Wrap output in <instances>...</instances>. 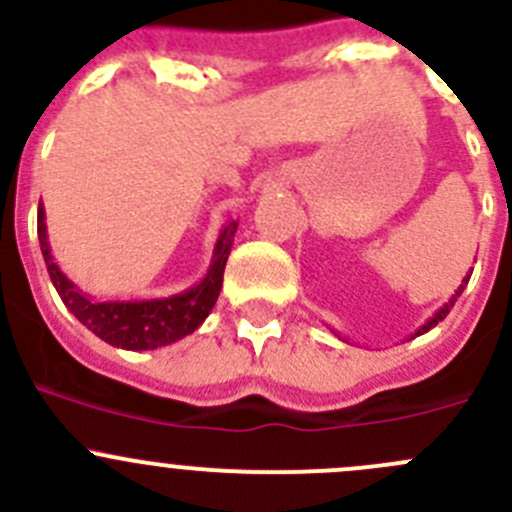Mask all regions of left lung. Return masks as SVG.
<instances>
[{
    "label": "left lung",
    "mask_w": 512,
    "mask_h": 512,
    "mask_svg": "<svg viewBox=\"0 0 512 512\" xmlns=\"http://www.w3.org/2000/svg\"><path fill=\"white\" fill-rule=\"evenodd\" d=\"M468 280H470V275H465V277H463V285H460V287H458V290H455V295H453V297H450V300H448V302H445V305H443V307H440V310H438V312H435V315H433V317H430V320H428V322H425V325H420V327H418V330H415V332H413V335H410V340H413V337H418V335H425V332H428V330H430V327H435V325H438V322H443V320H445V317H448L450 307H453V305H455V300H458V297H460V295H463V290H465V285H468ZM332 332H335V330H332ZM335 335H337V332H335ZM337 337H340V335H337ZM340 340H345V337H340ZM345 342H347V340H345Z\"/></svg>",
    "instance_id": "obj_1"
}]
</instances>
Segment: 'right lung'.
I'll return each mask as SVG.
<instances>
[{"instance_id": "right-lung-1", "label": "right lung", "mask_w": 512, "mask_h": 512, "mask_svg": "<svg viewBox=\"0 0 512 512\" xmlns=\"http://www.w3.org/2000/svg\"><path fill=\"white\" fill-rule=\"evenodd\" d=\"M235 232L237 220H230L222 227L207 275L190 290L170 297H155V300H94L59 270L47 240L42 202L37 210L39 247H42L44 265H47L52 285L57 287L62 302L99 340L109 342L112 347H122V350H157V347L172 345V342L192 335L205 322L220 297L222 275H225Z\"/></svg>"}]
</instances>
